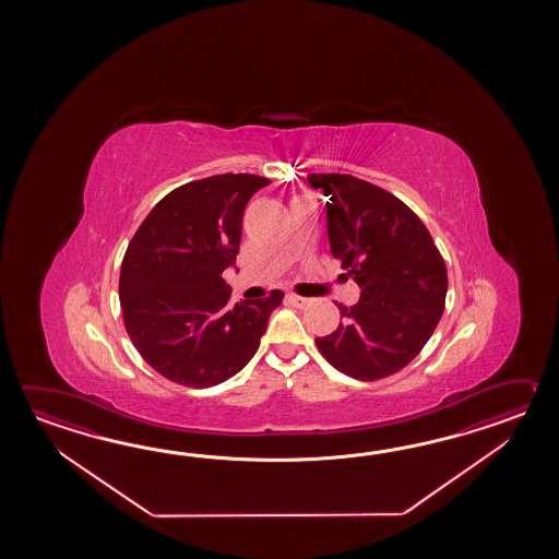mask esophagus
Segmentation results:
<instances>
[{"instance_id":"1","label":"esophagus","mask_w":559,"mask_h":559,"mask_svg":"<svg viewBox=\"0 0 559 559\" xmlns=\"http://www.w3.org/2000/svg\"><path fill=\"white\" fill-rule=\"evenodd\" d=\"M285 299H287L292 306H296V308H306V306H309L308 297L297 296V294H287Z\"/></svg>"}]
</instances>
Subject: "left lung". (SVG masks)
Here are the masks:
<instances>
[{
  "label": "left lung",
  "instance_id": "obj_1",
  "mask_svg": "<svg viewBox=\"0 0 559 559\" xmlns=\"http://www.w3.org/2000/svg\"><path fill=\"white\" fill-rule=\"evenodd\" d=\"M323 190L333 258L361 287L340 306L335 332L316 337L333 368L376 381L404 369L428 344L445 308L448 270L433 238L402 200L345 174H309Z\"/></svg>",
  "mask_w": 559,
  "mask_h": 559
}]
</instances>
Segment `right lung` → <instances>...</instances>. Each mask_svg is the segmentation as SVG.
Listing matches in <instances>:
<instances>
[{
	"label": "right lung",
	"instance_id": "1",
	"mask_svg": "<svg viewBox=\"0 0 559 559\" xmlns=\"http://www.w3.org/2000/svg\"><path fill=\"white\" fill-rule=\"evenodd\" d=\"M270 179L222 174L169 191L133 234L119 272L123 325L166 380L212 388L246 368L284 294L229 304L241 217Z\"/></svg>",
	"mask_w": 559,
	"mask_h": 559
}]
</instances>
